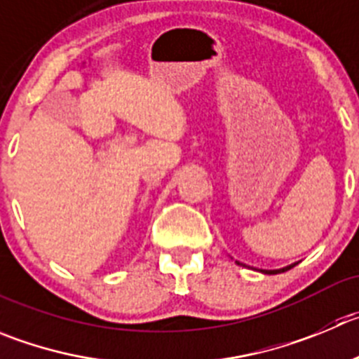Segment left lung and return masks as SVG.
<instances>
[{
    "label": "left lung",
    "instance_id": "1",
    "mask_svg": "<svg viewBox=\"0 0 359 359\" xmlns=\"http://www.w3.org/2000/svg\"><path fill=\"white\" fill-rule=\"evenodd\" d=\"M236 264H239V266H243V264H241L239 260H236ZM294 266H297V262L290 264V266H287V267H281V269H259V271H260V273H264V274H278V273H285V271L292 269Z\"/></svg>",
    "mask_w": 359,
    "mask_h": 359
}]
</instances>
